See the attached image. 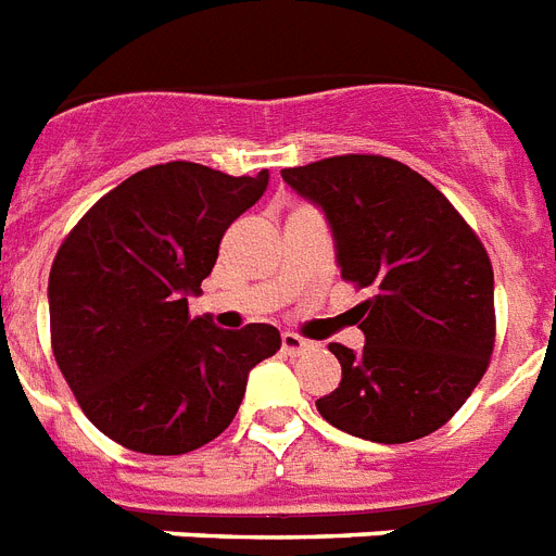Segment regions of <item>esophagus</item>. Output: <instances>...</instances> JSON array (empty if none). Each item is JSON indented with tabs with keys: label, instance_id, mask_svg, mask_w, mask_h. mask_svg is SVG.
I'll return each instance as SVG.
<instances>
[{
	"label": "esophagus",
	"instance_id": "1",
	"mask_svg": "<svg viewBox=\"0 0 556 556\" xmlns=\"http://www.w3.org/2000/svg\"><path fill=\"white\" fill-rule=\"evenodd\" d=\"M309 346H312V343L304 341L301 334H295V332H283V334H281V350H283V355H289V357L304 355V352L309 350Z\"/></svg>",
	"mask_w": 556,
	"mask_h": 556
}]
</instances>
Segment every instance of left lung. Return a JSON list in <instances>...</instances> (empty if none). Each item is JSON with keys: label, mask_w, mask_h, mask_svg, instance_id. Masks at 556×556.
<instances>
[{"label": "left lung", "mask_w": 556, "mask_h": 556, "mask_svg": "<svg viewBox=\"0 0 556 556\" xmlns=\"http://www.w3.org/2000/svg\"><path fill=\"white\" fill-rule=\"evenodd\" d=\"M281 176L327 215L343 281L371 289L352 309L364 350L329 343L341 383L315 401L320 417L371 443L432 434L489 369V252L438 187L387 155H332Z\"/></svg>", "instance_id": "left-lung-1"}]
</instances>
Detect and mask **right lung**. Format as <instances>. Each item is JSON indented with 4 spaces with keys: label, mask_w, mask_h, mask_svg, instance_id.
Segmentation results:
<instances>
[{
    "label": "right lung",
    "mask_w": 556,
    "mask_h": 556,
    "mask_svg": "<svg viewBox=\"0 0 556 556\" xmlns=\"http://www.w3.org/2000/svg\"><path fill=\"white\" fill-rule=\"evenodd\" d=\"M269 173L192 162L147 167L96 201L59 247L50 346L87 420L141 454H187L232 424L247 375L281 350L269 324L238 332L190 318L187 298Z\"/></svg>",
    "instance_id": "1"
}]
</instances>
